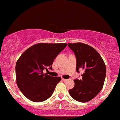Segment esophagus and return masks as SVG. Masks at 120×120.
Instances as JSON below:
<instances>
[{
    "label": "esophagus",
    "instance_id": "1",
    "mask_svg": "<svg viewBox=\"0 0 120 120\" xmlns=\"http://www.w3.org/2000/svg\"><path fill=\"white\" fill-rule=\"evenodd\" d=\"M62 80L65 82V81H67V79H65V78H62Z\"/></svg>",
    "mask_w": 120,
    "mask_h": 120
}]
</instances>
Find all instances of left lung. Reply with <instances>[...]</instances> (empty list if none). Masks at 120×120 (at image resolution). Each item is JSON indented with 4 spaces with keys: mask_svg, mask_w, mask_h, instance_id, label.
Here are the masks:
<instances>
[{
    "mask_svg": "<svg viewBox=\"0 0 120 120\" xmlns=\"http://www.w3.org/2000/svg\"><path fill=\"white\" fill-rule=\"evenodd\" d=\"M68 45L76 56V71H85L81 75L82 79H74V87L69 93L76 101L86 102L94 98L102 89L106 74L105 62L97 51L89 45L81 42Z\"/></svg>",
    "mask_w": 120,
    "mask_h": 120,
    "instance_id": "1",
    "label": "left lung"
}]
</instances>
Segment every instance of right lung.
<instances>
[{
    "label": "right lung",
    "instance_id": "obj_1",
    "mask_svg": "<svg viewBox=\"0 0 120 120\" xmlns=\"http://www.w3.org/2000/svg\"><path fill=\"white\" fill-rule=\"evenodd\" d=\"M65 43H39L31 46L21 55L15 66L16 84L30 101L40 102L47 100L61 80L43 73L52 69L54 60L66 47Z\"/></svg>",
    "mask_w": 120,
    "mask_h": 120
}]
</instances>
